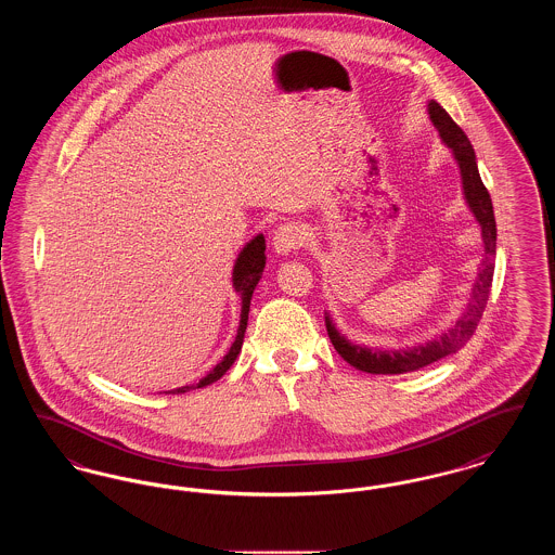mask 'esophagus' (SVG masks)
<instances>
[{"label":"esophagus","mask_w":555,"mask_h":555,"mask_svg":"<svg viewBox=\"0 0 555 555\" xmlns=\"http://www.w3.org/2000/svg\"><path fill=\"white\" fill-rule=\"evenodd\" d=\"M304 241H306L304 229H301L299 224H295V222H285V224H281V227L274 231L272 245H274V249H276L279 254H289V251L299 249V247L304 245Z\"/></svg>","instance_id":"obj_1"}]
</instances>
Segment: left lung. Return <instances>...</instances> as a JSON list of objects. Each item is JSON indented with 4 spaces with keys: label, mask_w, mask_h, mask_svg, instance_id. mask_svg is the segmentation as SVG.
<instances>
[{
    "label": "left lung",
    "mask_w": 555,
    "mask_h": 555,
    "mask_svg": "<svg viewBox=\"0 0 555 555\" xmlns=\"http://www.w3.org/2000/svg\"><path fill=\"white\" fill-rule=\"evenodd\" d=\"M428 114H430L433 125L437 127V131L441 134V139L451 147L453 156L460 164L464 195H466V202H468L470 210L475 214L476 220L482 229L487 256H485L482 266H480L468 310L462 314V318H457V322L449 328L448 333L439 335L437 339H433L428 344L416 345V347H410V349H399V351H380V349L360 347V345L349 344L344 335H339V331L335 328V324L331 322L328 314H324L331 344L335 345L339 356L353 369L370 372V374L414 372V370H421L428 366V364H433V362H439L441 358L462 349L475 335L476 326L482 318V312H485L487 301H489V293H491L493 270H495V241H498L491 195H489L487 186L482 185V181H480L475 150H473L468 137L451 120L448 112L433 100L428 104Z\"/></svg>",
    "instance_id": "left-lung-1"
}]
</instances>
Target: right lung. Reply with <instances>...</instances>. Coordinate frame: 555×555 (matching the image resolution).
Masks as SVG:
<instances>
[{"label": "right lung", "instance_id": "1", "mask_svg": "<svg viewBox=\"0 0 555 555\" xmlns=\"http://www.w3.org/2000/svg\"><path fill=\"white\" fill-rule=\"evenodd\" d=\"M266 241L264 235H258L256 238H251L243 251L238 254L237 262H235V270H233V287L237 293H241V299H243V306H241V322H238L237 337H235V344L231 345L229 353L224 356V360L220 364H216V369L211 370L208 376H204L197 385H186L181 389H175L170 393H186L191 389H202V387H208L211 383H216L227 370L233 366V362L237 360L238 351H241V345H243V337H245V328H247V314H249V301H251V295L254 289L264 272L266 266Z\"/></svg>", "mask_w": 555, "mask_h": 555}]
</instances>
